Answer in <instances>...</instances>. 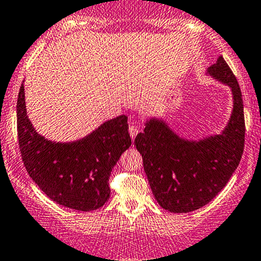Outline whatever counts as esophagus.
Returning a JSON list of instances; mask_svg holds the SVG:
<instances>
[{"mask_svg": "<svg viewBox=\"0 0 261 261\" xmlns=\"http://www.w3.org/2000/svg\"><path fill=\"white\" fill-rule=\"evenodd\" d=\"M138 133H139V128L137 127L136 124H130V125H129V134H130L132 139L136 138V136H137V134H138Z\"/></svg>", "mask_w": 261, "mask_h": 261, "instance_id": "34e87169", "label": "esophagus"}]
</instances>
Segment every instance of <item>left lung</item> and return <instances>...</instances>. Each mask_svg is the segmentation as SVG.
<instances>
[{
	"label": "left lung",
	"mask_w": 261,
	"mask_h": 261,
	"mask_svg": "<svg viewBox=\"0 0 261 261\" xmlns=\"http://www.w3.org/2000/svg\"><path fill=\"white\" fill-rule=\"evenodd\" d=\"M206 74L231 91L230 118L219 134L187 139L164 119L150 117L134 139L154 198L172 213H189L208 204L226 186L243 155L245 122L239 83L221 56Z\"/></svg>",
	"instance_id": "8db88e82"
}]
</instances>
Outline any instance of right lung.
Segmentation results:
<instances>
[{
    "label": "right lung",
    "instance_id": "right-lung-1",
    "mask_svg": "<svg viewBox=\"0 0 261 261\" xmlns=\"http://www.w3.org/2000/svg\"><path fill=\"white\" fill-rule=\"evenodd\" d=\"M17 133L22 161L32 180L53 201L80 212L105 205L111 194L112 169L132 144L127 116L109 119L74 142L44 138L27 116L23 83L17 99Z\"/></svg>",
    "mask_w": 261,
    "mask_h": 261
}]
</instances>
